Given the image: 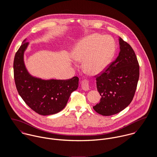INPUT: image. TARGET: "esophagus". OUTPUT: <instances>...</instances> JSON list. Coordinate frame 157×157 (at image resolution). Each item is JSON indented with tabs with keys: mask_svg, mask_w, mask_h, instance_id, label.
<instances>
[{
	"mask_svg": "<svg viewBox=\"0 0 157 157\" xmlns=\"http://www.w3.org/2000/svg\"><path fill=\"white\" fill-rule=\"evenodd\" d=\"M82 88L84 90H88L90 86H89V83L87 80H83L82 82Z\"/></svg>",
	"mask_w": 157,
	"mask_h": 157,
	"instance_id": "34e87169",
	"label": "esophagus"
}]
</instances>
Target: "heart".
I'll return each mask as SVG.
<instances>
[{
    "label": "heart",
    "mask_w": 157,
    "mask_h": 157,
    "mask_svg": "<svg viewBox=\"0 0 157 157\" xmlns=\"http://www.w3.org/2000/svg\"><path fill=\"white\" fill-rule=\"evenodd\" d=\"M115 52L112 37L95 33L78 40L71 51V57L77 62H83L86 74L96 75L109 66Z\"/></svg>",
    "instance_id": "b5f03b06"
}]
</instances>
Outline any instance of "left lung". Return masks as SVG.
Instances as JSON below:
<instances>
[{
  "label": "left lung",
  "instance_id": "1",
  "mask_svg": "<svg viewBox=\"0 0 157 157\" xmlns=\"http://www.w3.org/2000/svg\"><path fill=\"white\" fill-rule=\"evenodd\" d=\"M118 41V56L96 78L97 89L101 98L93 108L104 116L121 112L131 103L139 79L140 67L134 51L120 37Z\"/></svg>",
  "mask_w": 157,
  "mask_h": 157
}]
</instances>
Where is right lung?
Returning <instances> with one entry per match:
<instances>
[{"label":"right lung","mask_w":157,"mask_h":157,"mask_svg":"<svg viewBox=\"0 0 157 157\" xmlns=\"http://www.w3.org/2000/svg\"><path fill=\"white\" fill-rule=\"evenodd\" d=\"M28 45L25 39L14 57V77L17 90L34 111L42 115L57 113L66 106L71 94L77 90L78 78L44 80L31 75L24 63V52Z\"/></svg>","instance_id":"add662e5"}]
</instances>
